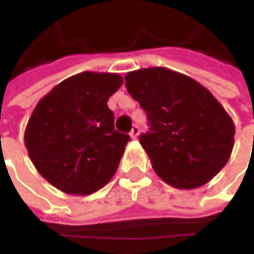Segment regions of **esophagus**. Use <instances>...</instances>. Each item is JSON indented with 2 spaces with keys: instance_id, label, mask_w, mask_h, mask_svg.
<instances>
[{
  "instance_id": "34e87169",
  "label": "esophagus",
  "mask_w": 254,
  "mask_h": 254,
  "mask_svg": "<svg viewBox=\"0 0 254 254\" xmlns=\"http://www.w3.org/2000/svg\"><path fill=\"white\" fill-rule=\"evenodd\" d=\"M138 134H140V128H138V126H134V127L131 128V131H130V137H131L132 140H137Z\"/></svg>"
}]
</instances>
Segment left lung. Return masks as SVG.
I'll use <instances>...</instances> for the list:
<instances>
[{"mask_svg":"<svg viewBox=\"0 0 254 254\" xmlns=\"http://www.w3.org/2000/svg\"><path fill=\"white\" fill-rule=\"evenodd\" d=\"M126 87L147 113L140 144L155 174L178 190L209 182L235 144V124L213 94L187 74L145 67L126 74Z\"/></svg>","mask_w":254,"mask_h":254,"instance_id":"obj_1","label":"left lung"}]
</instances>
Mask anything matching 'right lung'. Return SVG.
<instances>
[{"label":"right lung","mask_w":254,"mask_h":254,"mask_svg":"<svg viewBox=\"0 0 254 254\" xmlns=\"http://www.w3.org/2000/svg\"><path fill=\"white\" fill-rule=\"evenodd\" d=\"M122 84L117 73L82 72L56 84L36 104L25 128V147L55 188L89 195L116 174L130 137L114 130L107 100Z\"/></svg>","instance_id":"add662e5"}]
</instances>
